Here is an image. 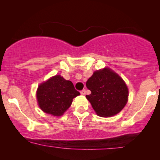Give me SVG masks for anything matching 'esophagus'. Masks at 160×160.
I'll return each mask as SVG.
<instances>
[{"label":"esophagus","mask_w":160,"mask_h":160,"mask_svg":"<svg viewBox=\"0 0 160 160\" xmlns=\"http://www.w3.org/2000/svg\"><path fill=\"white\" fill-rule=\"evenodd\" d=\"M81 94H82V95H85V94H86V90H85V89H83V90L81 91Z\"/></svg>","instance_id":"esophagus-1"}]
</instances>
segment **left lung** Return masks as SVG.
<instances>
[{"label":"left lung","instance_id":"left-lung-1","mask_svg":"<svg viewBox=\"0 0 160 160\" xmlns=\"http://www.w3.org/2000/svg\"><path fill=\"white\" fill-rule=\"evenodd\" d=\"M86 85L91 91L86 98L100 117L117 114L128 102L129 92L125 82L108 68L94 72Z\"/></svg>","mask_w":160,"mask_h":160}]
</instances>
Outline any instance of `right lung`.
I'll return each instance as SVG.
<instances>
[{
  "label": "right lung",
  "instance_id": "1",
  "mask_svg": "<svg viewBox=\"0 0 160 160\" xmlns=\"http://www.w3.org/2000/svg\"><path fill=\"white\" fill-rule=\"evenodd\" d=\"M79 95L71 81L56 75L39 85L36 98L43 112L60 117L71 106L73 98Z\"/></svg>",
  "mask_w": 160,
  "mask_h": 160
}]
</instances>
